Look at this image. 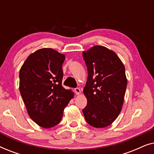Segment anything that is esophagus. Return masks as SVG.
I'll return each mask as SVG.
<instances>
[{"label":"esophagus","instance_id":"obj_1","mask_svg":"<svg viewBox=\"0 0 154 154\" xmlns=\"http://www.w3.org/2000/svg\"><path fill=\"white\" fill-rule=\"evenodd\" d=\"M74 91H75V94H76L77 95H79V94L81 93V89H80V88H75V89H74Z\"/></svg>","mask_w":154,"mask_h":154}]
</instances>
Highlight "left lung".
<instances>
[{
	"label": "left lung",
	"mask_w": 154,
	"mask_h": 154,
	"mask_svg": "<svg viewBox=\"0 0 154 154\" xmlns=\"http://www.w3.org/2000/svg\"><path fill=\"white\" fill-rule=\"evenodd\" d=\"M83 57L88 73L83 89L88 104L83 113L89 125L106 128L123 106L128 83L125 66L114 51L102 45L83 51Z\"/></svg>",
	"instance_id": "8db88e82"
}]
</instances>
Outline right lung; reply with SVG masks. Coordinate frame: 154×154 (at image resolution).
<instances>
[{"label":"right lung","mask_w":154,"mask_h":154,"mask_svg":"<svg viewBox=\"0 0 154 154\" xmlns=\"http://www.w3.org/2000/svg\"><path fill=\"white\" fill-rule=\"evenodd\" d=\"M65 54L52 48L30 54L20 71V91L29 117L43 128L60 123L74 93L63 88Z\"/></svg>","instance_id":"add662e5"}]
</instances>
